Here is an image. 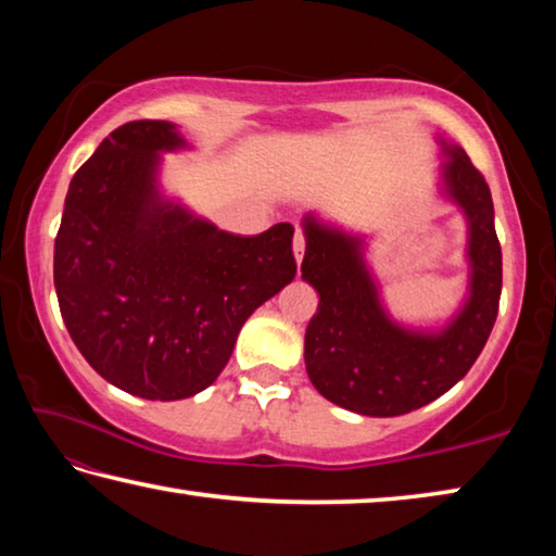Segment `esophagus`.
Returning <instances> with one entry per match:
<instances>
[{
	"mask_svg": "<svg viewBox=\"0 0 556 556\" xmlns=\"http://www.w3.org/2000/svg\"><path fill=\"white\" fill-rule=\"evenodd\" d=\"M304 248H306L304 232L296 230V235H294V257H296V265L301 262V257H304Z\"/></svg>",
	"mask_w": 556,
	"mask_h": 556,
	"instance_id": "esophagus-1",
	"label": "esophagus"
}]
</instances>
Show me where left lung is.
I'll return each mask as SVG.
<instances>
[{"label":"left lung","instance_id":"left-lung-1","mask_svg":"<svg viewBox=\"0 0 556 556\" xmlns=\"http://www.w3.org/2000/svg\"><path fill=\"white\" fill-rule=\"evenodd\" d=\"M441 193L468 225V294L441 328L394 321L365 262V238L316 213L301 220L306 238L301 279L318 291L306 326L308 380L326 400L365 417H400L448 392L481 355L497 316L503 252L495 235L491 188L468 154L439 137Z\"/></svg>","mask_w":556,"mask_h":556}]
</instances>
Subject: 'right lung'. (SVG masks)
Returning a JSON list of instances; mask_svg holds the SVG:
<instances>
[{
	"instance_id": "1",
	"label": "right lung",
	"mask_w": 556,
	"mask_h": 556,
	"mask_svg": "<svg viewBox=\"0 0 556 556\" xmlns=\"http://www.w3.org/2000/svg\"><path fill=\"white\" fill-rule=\"evenodd\" d=\"M176 125L137 119L102 139L68 186L53 250L65 328L92 370L144 400H186L228 365L242 324L296 275L294 225L242 238L159 184Z\"/></svg>"
}]
</instances>
